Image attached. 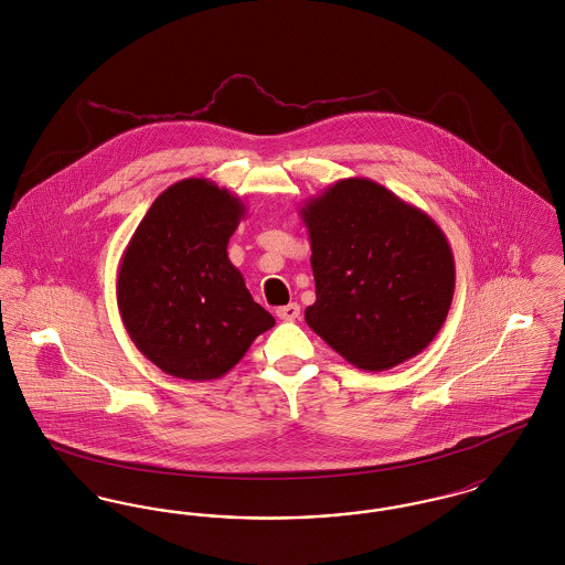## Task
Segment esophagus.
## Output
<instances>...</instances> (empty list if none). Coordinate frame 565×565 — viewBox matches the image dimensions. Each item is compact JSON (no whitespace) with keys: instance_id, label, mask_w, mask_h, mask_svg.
I'll return each instance as SVG.
<instances>
[{"instance_id":"esophagus-1","label":"esophagus","mask_w":565,"mask_h":565,"mask_svg":"<svg viewBox=\"0 0 565 565\" xmlns=\"http://www.w3.org/2000/svg\"><path fill=\"white\" fill-rule=\"evenodd\" d=\"M277 318L284 320V322H295L300 318V305L298 302H290L286 307H279L277 309Z\"/></svg>"}]
</instances>
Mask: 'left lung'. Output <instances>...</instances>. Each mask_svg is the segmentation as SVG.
Masks as SVG:
<instances>
[{
    "label": "left lung",
    "mask_w": 565,
    "mask_h": 565,
    "mask_svg": "<svg viewBox=\"0 0 565 565\" xmlns=\"http://www.w3.org/2000/svg\"><path fill=\"white\" fill-rule=\"evenodd\" d=\"M300 217L316 277L309 328L371 373L426 350L456 290L451 245L430 215L369 178H345L311 196Z\"/></svg>",
    "instance_id": "1"
}]
</instances>
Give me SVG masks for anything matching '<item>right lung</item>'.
I'll return each instance as SVG.
<instances>
[{"instance_id":"1","label":"right lung","mask_w":565,"mask_h":565,"mask_svg":"<svg viewBox=\"0 0 565 565\" xmlns=\"http://www.w3.org/2000/svg\"><path fill=\"white\" fill-rule=\"evenodd\" d=\"M243 217L239 196L186 178L161 192L135 228L116 300L135 348L162 373L189 381L226 375L275 326L228 260Z\"/></svg>"}]
</instances>
